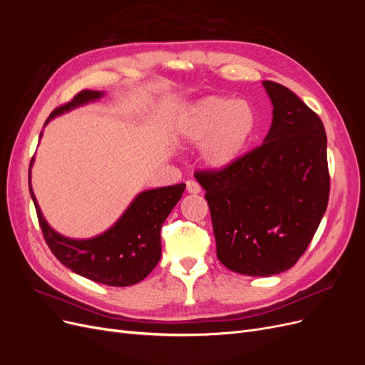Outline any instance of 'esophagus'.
I'll return each instance as SVG.
<instances>
[{"label": "esophagus", "instance_id": "34e87169", "mask_svg": "<svg viewBox=\"0 0 365 365\" xmlns=\"http://www.w3.org/2000/svg\"><path fill=\"white\" fill-rule=\"evenodd\" d=\"M185 187H187V192L192 193V195H196V193H201V185L197 184L196 181L193 180H189L185 182Z\"/></svg>", "mask_w": 365, "mask_h": 365}]
</instances>
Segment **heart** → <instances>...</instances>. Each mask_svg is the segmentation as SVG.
<instances>
[{
	"label": "heart",
	"instance_id": "1",
	"mask_svg": "<svg viewBox=\"0 0 365 365\" xmlns=\"http://www.w3.org/2000/svg\"><path fill=\"white\" fill-rule=\"evenodd\" d=\"M257 129V115L245 101L208 96L187 106L176 120V135L185 145L201 146L210 170H227L244 158Z\"/></svg>",
	"mask_w": 365,
	"mask_h": 365
}]
</instances>
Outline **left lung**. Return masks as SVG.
<instances>
[{
  "mask_svg": "<svg viewBox=\"0 0 365 365\" xmlns=\"http://www.w3.org/2000/svg\"><path fill=\"white\" fill-rule=\"evenodd\" d=\"M272 123L262 146L220 172H196L212 215L216 254L231 271L269 277L302 257L329 201L323 121L289 88L262 82Z\"/></svg>",
  "mask_w": 365,
  "mask_h": 365,
  "instance_id": "left-lung-1",
  "label": "left lung"
}]
</instances>
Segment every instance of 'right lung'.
Masks as SVG:
<instances>
[{
    "label": "right lung",
    "instance_id": "1",
    "mask_svg": "<svg viewBox=\"0 0 365 365\" xmlns=\"http://www.w3.org/2000/svg\"><path fill=\"white\" fill-rule=\"evenodd\" d=\"M103 96V91L85 90L79 93L70 103L54 109L43 126H47L51 118L101 101ZM31 165L29 170V189L39 225L48 248L62 264L85 279L108 286H130L148 277L161 259V227L181 200L185 184L140 192L115 224L102 235L90 239H71L53 230L43 217L31 189Z\"/></svg>",
    "mask_w": 365,
    "mask_h": 365
}]
</instances>
